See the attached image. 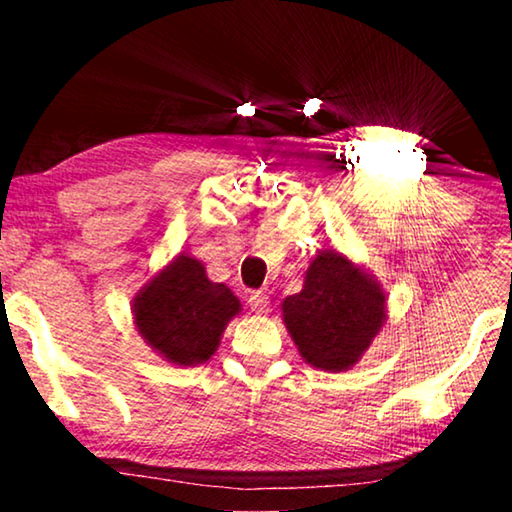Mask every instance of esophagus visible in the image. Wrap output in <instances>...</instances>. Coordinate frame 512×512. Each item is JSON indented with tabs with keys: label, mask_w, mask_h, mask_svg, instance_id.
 <instances>
[{
	"label": "esophagus",
	"mask_w": 512,
	"mask_h": 512,
	"mask_svg": "<svg viewBox=\"0 0 512 512\" xmlns=\"http://www.w3.org/2000/svg\"><path fill=\"white\" fill-rule=\"evenodd\" d=\"M248 305H250V309L255 311V314H266L268 307H271V300H268L264 291H250L248 293Z\"/></svg>",
	"instance_id": "obj_1"
}]
</instances>
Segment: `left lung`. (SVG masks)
Returning <instances> with one entry per match:
<instances>
[{"instance_id": "1", "label": "left lung", "mask_w": 512, "mask_h": 512, "mask_svg": "<svg viewBox=\"0 0 512 512\" xmlns=\"http://www.w3.org/2000/svg\"><path fill=\"white\" fill-rule=\"evenodd\" d=\"M282 318L300 357L325 372L357 363L386 320V293L339 250L314 257L305 287L282 302Z\"/></svg>"}]
</instances>
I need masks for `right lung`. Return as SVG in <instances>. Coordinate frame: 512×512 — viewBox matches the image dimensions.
<instances>
[{"label":"right lung","instance_id":"right-lung-1","mask_svg":"<svg viewBox=\"0 0 512 512\" xmlns=\"http://www.w3.org/2000/svg\"><path fill=\"white\" fill-rule=\"evenodd\" d=\"M239 311L235 293L207 280L205 266L189 255H178L133 298L137 332L173 366L210 359Z\"/></svg>","mask_w":512,"mask_h":512}]
</instances>
